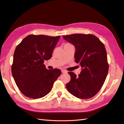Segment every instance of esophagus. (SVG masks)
I'll return each instance as SVG.
<instances>
[{"instance_id": "34e87169", "label": "esophagus", "mask_w": 124, "mask_h": 124, "mask_svg": "<svg viewBox=\"0 0 124 124\" xmlns=\"http://www.w3.org/2000/svg\"><path fill=\"white\" fill-rule=\"evenodd\" d=\"M61 72H62V73H67V71L65 70H64V69H62V70H61Z\"/></svg>"}]
</instances>
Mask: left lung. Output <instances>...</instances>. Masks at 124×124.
I'll use <instances>...</instances> for the list:
<instances>
[{
  "label": "left lung",
  "instance_id": "obj_1",
  "mask_svg": "<svg viewBox=\"0 0 124 124\" xmlns=\"http://www.w3.org/2000/svg\"><path fill=\"white\" fill-rule=\"evenodd\" d=\"M63 38L75 47V62L81 67L78 76L68 72L71 80L66 84L67 90L77 98H91L101 88L108 72L104 44L96 36L89 34H73Z\"/></svg>",
  "mask_w": 124,
  "mask_h": 124
}]
</instances>
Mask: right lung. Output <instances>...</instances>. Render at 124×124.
<instances>
[{
  "mask_svg": "<svg viewBox=\"0 0 124 124\" xmlns=\"http://www.w3.org/2000/svg\"><path fill=\"white\" fill-rule=\"evenodd\" d=\"M60 36L30 35L16 48L12 73L20 91L31 99H39L51 91L61 74L58 69L48 70L43 63L52 56Z\"/></svg>",
  "mask_w": 124,
  "mask_h": 124,
  "instance_id": "add662e5",
  "label": "right lung"
}]
</instances>
